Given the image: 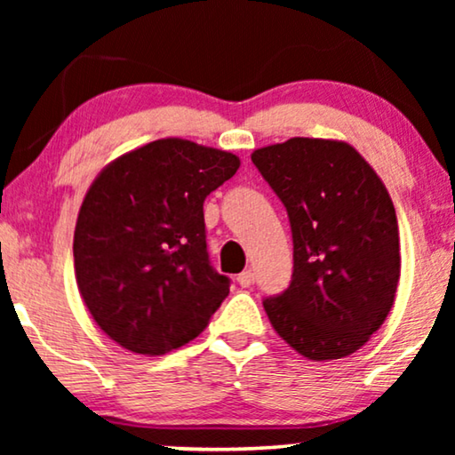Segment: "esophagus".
Masks as SVG:
<instances>
[{
  "instance_id": "1",
  "label": "esophagus",
  "mask_w": 455,
  "mask_h": 455,
  "mask_svg": "<svg viewBox=\"0 0 455 455\" xmlns=\"http://www.w3.org/2000/svg\"><path fill=\"white\" fill-rule=\"evenodd\" d=\"M238 283L242 285V288H251V285L254 283V273L252 271H242L238 275Z\"/></svg>"
}]
</instances>
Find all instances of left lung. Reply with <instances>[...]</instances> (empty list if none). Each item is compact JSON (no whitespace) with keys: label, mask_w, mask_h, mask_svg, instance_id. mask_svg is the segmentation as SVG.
<instances>
[{"label":"left lung","mask_w":455,"mask_h":455,"mask_svg":"<svg viewBox=\"0 0 455 455\" xmlns=\"http://www.w3.org/2000/svg\"><path fill=\"white\" fill-rule=\"evenodd\" d=\"M251 157L288 211L294 240L290 288L265 298V313L300 356H350L387 319L400 282L389 192L344 140L296 136Z\"/></svg>","instance_id":"obj_1"}]
</instances>
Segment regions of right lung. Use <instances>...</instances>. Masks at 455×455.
<instances>
[{"mask_svg":"<svg viewBox=\"0 0 455 455\" xmlns=\"http://www.w3.org/2000/svg\"><path fill=\"white\" fill-rule=\"evenodd\" d=\"M234 153L161 139L105 165L74 229L78 291L103 333L159 356L204 331L229 294L209 263L203 203L234 176Z\"/></svg>","mask_w":455,"mask_h":455,"instance_id":"1","label":"right lung"}]
</instances>
